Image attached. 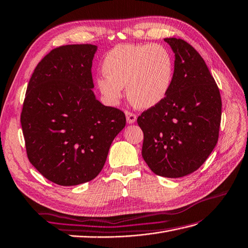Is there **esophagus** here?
Segmentation results:
<instances>
[{
  "label": "esophagus",
  "instance_id": "34e87169",
  "mask_svg": "<svg viewBox=\"0 0 248 248\" xmlns=\"http://www.w3.org/2000/svg\"><path fill=\"white\" fill-rule=\"evenodd\" d=\"M125 117H126V123L128 124H134L136 122V115L132 112L129 111H125Z\"/></svg>",
  "mask_w": 248,
  "mask_h": 248
}]
</instances>
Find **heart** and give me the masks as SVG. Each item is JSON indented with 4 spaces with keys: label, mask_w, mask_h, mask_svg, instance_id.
Wrapping results in <instances>:
<instances>
[{
    "label": "heart",
    "mask_w": 248,
    "mask_h": 248,
    "mask_svg": "<svg viewBox=\"0 0 248 248\" xmlns=\"http://www.w3.org/2000/svg\"><path fill=\"white\" fill-rule=\"evenodd\" d=\"M173 60L159 44H120L107 54L102 63L106 76L97 79L98 89L116 103L126 86L129 100L140 108H150L162 101L172 83Z\"/></svg>",
    "instance_id": "heart-1"
}]
</instances>
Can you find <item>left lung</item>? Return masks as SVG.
Wrapping results in <instances>:
<instances>
[{
    "instance_id": "left-lung-1",
    "label": "left lung",
    "mask_w": 248,
    "mask_h": 248,
    "mask_svg": "<svg viewBox=\"0 0 248 248\" xmlns=\"http://www.w3.org/2000/svg\"><path fill=\"white\" fill-rule=\"evenodd\" d=\"M174 53V73L166 97L142 112L141 155L155 174L192 173L214 150L221 124L220 91L204 59L182 39L166 38Z\"/></svg>"
}]
</instances>
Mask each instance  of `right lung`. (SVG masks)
I'll return each instance as SVG.
<instances>
[{"mask_svg":"<svg viewBox=\"0 0 248 248\" xmlns=\"http://www.w3.org/2000/svg\"><path fill=\"white\" fill-rule=\"evenodd\" d=\"M97 46L64 45L38 63L27 85L21 124L27 156L60 186L90 182L102 170L125 116L93 92L92 62Z\"/></svg>","mask_w":248,"mask_h":248,"instance_id":"obj_1","label":"right lung"}]
</instances>
